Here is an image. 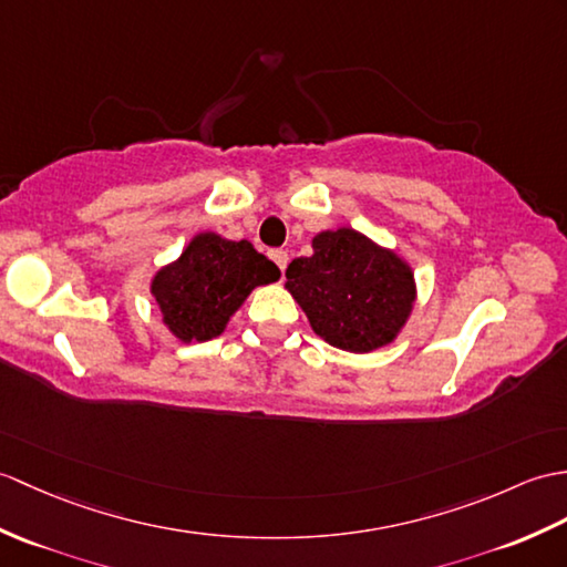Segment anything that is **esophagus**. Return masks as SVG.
I'll use <instances>...</instances> for the list:
<instances>
[{
	"label": "esophagus",
	"mask_w": 567,
	"mask_h": 567,
	"mask_svg": "<svg viewBox=\"0 0 567 567\" xmlns=\"http://www.w3.org/2000/svg\"><path fill=\"white\" fill-rule=\"evenodd\" d=\"M270 258L278 262V268L285 272V268H287V260H289V256H287V251H282V248H275V251H270Z\"/></svg>",
	"instance_id": "34e87169"
}]
</instances>
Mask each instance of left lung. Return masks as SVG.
<instances>
[{"mask_svg":"<svg viewBox=\"0 0 567 567\" xmlns=\"http://www.w3.org/2000/svg\"><path fill=\"white\" fill-rule=\"evenodd\" d=\"M311 248L289 262L285 287L313 333L348 352L393 343L415 305L411 266L350 227L316 234Z\"/></svg>","mask_w":567,"mask_h":567,"instance_id":"8db88e82","label":"left lung"}]
</instances>
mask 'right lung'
Segmentation results:
<instances>
[{
  "instance_id": "add662e5",
  "label": "right lung",
  "mask_w": 567,
  "mask_h": 567,
  "mask_svg": "<svg viewBox=\"0 0 567 567\" xmlns=\"http://www.w3.org/2000/svg\"><path fill=\"white\" fill-rule=\"evenodd\" d=\"M280 280V268L251 241H229L215 231L195 234L183 254L152 280L164 326L181 343H203L224 333L234 311L258 285Z\"/></svg>"
}]
</instances>
